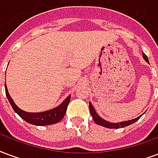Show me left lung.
I'll list each match as a JSON object with an SVG mask.
<instances>
[{
  "instance_id": "1",
  "label": "left lung",
  "mask_w": 158,
  "mask_h": 158,
  "mask_svg": "<svg viewBox=\"0 0 158 158\" xmlns=\"http://www.w3.org/2000/svg\"><path fill=\"white\" fill-rule=\"evenodd\" d=\"M143 58L145 59V60L149 63V60L147 59V56L145 54H143ZM89 109H90V114L92 117H93V120L96 123L97 125H101V126H103V127L109 128V129H118V128H123L125 127V126H128V125L133 124L135 122H136L140 118V116L137 117V118H134V119H131V120H128V121H124V122H119V123H111V122H109L103 119L101 117H99V115L95 111V109L93 108V106L92 105V103H89Z\"/></svg>"
}]
</instances>
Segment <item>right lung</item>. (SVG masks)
I'll return each mask as SVG.
<instances>
[{"instance_id":"obj_1","label":"right lung","mask_w":158,"mask_h":158,"mask_svg":"<svg viewBox=\"0 0 158 158\" xmlns=\"http://www.w3.org/2000/svg\"><path fill=\"white\" fill-rule=\"evenodd\" d=\"M5 90L6 95L7 97L8 101L11 103L13 110L23 120H25L27 123H29L31 125H53V124H56L59 121H60L63 118V117L65 116L67 106L69 103H70V100H71V96L69 95L63 101V103H60L58 107H56L55 109H50V110H48V111H44V112L28 113L22 110V109H19L18 106L15 104L13 100H12V98L10 96V94L8 93L7 87L6 86V83Z\"/></svg>"}]
</instances>
